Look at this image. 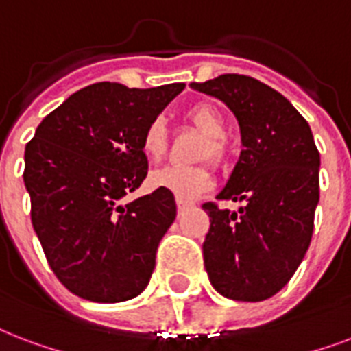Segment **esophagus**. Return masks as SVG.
<instances>
[{
	"mask_svg": "<svg viewBox=\"0 0 351 351\" xmlns=\"http://www.w3.org/2000/svg\"><path fill=\"white\" fill-rule=\"evenodd\" d=\"M187 206H191V202H187V200H182V199H176V208H178V211L186 210Z\"/></svg>",
	"mask_w": 351,
	"mask_h": 351,
	"instance_id": "1",
	"label": "esophagus"
}]
</instances>
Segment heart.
<instances>
[{
    "label": "heart",
    "mask_w": 351,
    "mask_h": 351,
    "mask_svg": "<svg viewBox=\"0 0 351 351\" xmlns=\"http://www.w3.org/2000/svg\"><path fill=\"white\" fill-rule=\"evenodd\" d=\"M186 117L199 132L206 136V141L200 149V158L210 156V160H213L215 164L224 162V158H226V143H224L226 123H224L223 114L219 112L217 106L210 103L195 104L187 110ZM141 147L149 160H160L164 156L165 149H167V128L162 119H154L149 123V127L143 132ZM151 184L154 187L169 191L176 199L191 200L208 191L213 186V178L204 165H197V167L167 165V167H162L152 173Z\"/></svg>",
    "instance_id": "obj_1"
}]
</instances>
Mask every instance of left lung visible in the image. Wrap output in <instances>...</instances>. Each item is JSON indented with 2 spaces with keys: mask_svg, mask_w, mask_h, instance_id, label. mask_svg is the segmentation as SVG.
I'll return each mask as SVG.
<instances>
[{
  "mask_svg": "<svg viewBox=\"0 0 351 351\" xmlns=\"http://www.w3.org/2000/svg\"><path fill=\"white\" fill-rule=\"evenodd\" d=\"M191 88L228 106L243 143L217 195L243 206H202L210 217L206 272L230 300H267L285 287L311 243L320 169L311 128L282 93L247 75H221Z\"/></svg>",
  "mask_w": 351,
  "mask_h": 351,
  "instance_id": "left-lung-1",
  "label": "left lung"
}]
</instances>
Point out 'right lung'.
I'll list each match as a JSON object with an SVG mask.
<instances>
[{
    "label": "right lung",
    "mask_w": 351,
    "mask_h": 351,
    "mask_svg": "<svg viewBox=\"0 0 351 351\" xmlns=\"http://www.w3.org/2000/svg\"><path fill=\"white\" fill-rule=\"evenodd\" d=\"M184 88L97 82L45 116L25 145L33 228L53 272L84 300H130L151 280L175 195L158 187L121 200L145 180V128Z\"/></svg>",
    "instance_id": "1"
}]
</instances>
